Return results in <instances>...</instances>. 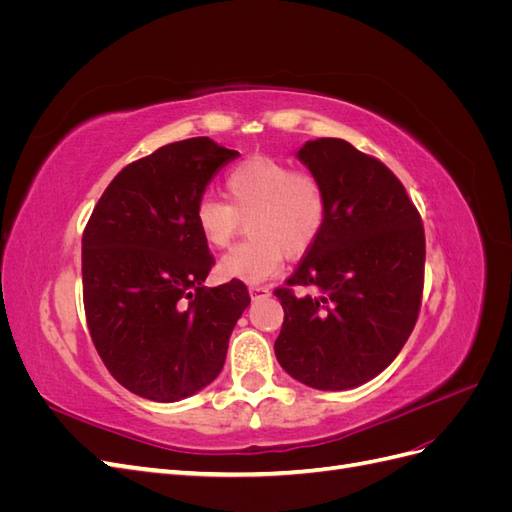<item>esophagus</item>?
<instances>
[{
  "instance_id": "esophagus-1",
  "label": "esophagus",
  "mask_w": 512,
  "mask_h": 512,
  "mask_svg": "<svg viewBox=\"0 0 512 512\" xmlns=\"http://www.w3.org/2000/svg\"><path fill=\"white\" fill-rule=\"evenodd\" d=\"M269 294H271V290H269L267 286H250V297H252L254 301L265 299V297H269Z\"/></svg>"
}]
</instances>
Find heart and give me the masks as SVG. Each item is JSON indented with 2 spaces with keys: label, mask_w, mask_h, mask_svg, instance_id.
I'll use <instances>...</instances> for the list:
<instances>
[{
  "label": "heart",
  "mask_w": 512,
  "mask_h": 512,
  "mask_svg": "<svg viewBox=\"0 0 512 512\" xmlns=\"http://www.w3.org/2000/svg\"><path fill=\"white\" fill-rule=\"evenodd\" d=\"M228 205L203 196L194 222L211 247H226L247 222L252 239L220 258L224 280L260 284L280 271L284 254L301 256L312 247L327 218V196L318 177L294 170L288 162L252 156L228 170L224 179Z\"/></svg>",
  "instance_id": "heart-1"
}]
</instances>
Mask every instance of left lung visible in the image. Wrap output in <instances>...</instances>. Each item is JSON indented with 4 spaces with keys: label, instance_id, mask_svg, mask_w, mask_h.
I'll use <instances>...</instances> for the list:
<instances>
[{
    "label": "left lung",
    "instance_id": "8db88e82",
    "mask_svg": "<svg viewBox=\"0 0 512 512\" xmlns=\"http://www.w3.org/2000/svg\"><path fill=\"white\" fill-rule=\"evenodd\" d=\"M297 158L320 179L327 218L275 297L284 324L275 356L318 391H346L393 363L423 297L425 230L401 181L342 138L307 141ZM292 285L321 297L297 298Z\"/></svg>",
    "mask_w": 512,
    "mask_h": 512
}]
</instances>
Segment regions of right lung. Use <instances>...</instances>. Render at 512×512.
Here are the masks:
<instances>
[{
    "mask_svg": "<svg viewBox=\"0 0 512 512\" xmlns=\"http://www.w3.org/2000/svg\"><path fill=\"white\" fill-rule=\"evenodd\" d=\"M237 156L207 136L164 145L108 183L85 226L89 335L138 397L170 404L205 389L250 305L243 282L203 286L213 256L194 222L209 181Z\"/></svg>",
    "mask_w": 512,
    "mask_h": 512,
    "instance_id": "add662e5",
    "label": "right lung"
}]
</instances>
